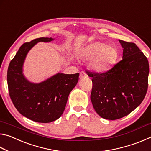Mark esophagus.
Here are the masks:
<instances>
[{
  "label": "esophagus",
  "mask_w": 151,
  "mask_h": 151,
  "mask_svg": "<svg viewBox=\"0 0 151 151\" xmlns=\"http://www.w3.org/2000/svg\"><path fill=\"white\" fill-rule=\"evenodd\" d=\"M87 76V75H86V74L85 73V72H82L80 73V75H79V78H85Z\"/></svg>",
  "instance_id": "esophagus-1"
}]
</instances>
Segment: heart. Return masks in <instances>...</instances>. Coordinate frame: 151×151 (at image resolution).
<instances>
[{"mask_svg": "<svg viewBox=\"0 0 151 151\" xmlns=\"http://www.w3.org/2000/svg\"><path fill=\"white\" fill-rule=\"evenodd\" d=\"M84 60H91L92 68L97 72H105L115 62L118 52L112 46L96 42L87 46L81 54Z\"/></svg>", "mask_w": 151, "mask_h": 151, "instance_id": "b5f03b06", "label": "heart"}]
</instances>
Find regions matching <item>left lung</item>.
Wrapping results in <instances>:
<instances>
[{"mask_svg": "<svg viewBox=\"0 0 151 151\" xmlns=\"http://www.w3.org/2000/svg\"><path fill=\"white\" fill-rule=\"evenodd\" d=\"M119 42L123 48L121 60L106 72L86 71L92 77L91 100L94 109L108 120L131 113L142 103L148 89L149 65L146 56L135 43Z\"/></svg>", "mask_w": 151, "mask_h": 151, "instance_id": "1", "label": "left lung"}]
</instances>
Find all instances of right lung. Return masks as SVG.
I'll return each mask as SVG.
<instances>
[{
    "instance_id": "obj_1",
    "label": "right lung",
    "mask_w": 151,
    "mask_h": 151,
    "mask_svg": "<svg viewBox=\"0 0 151 151\" xmlns=\"http://www.w3.org/2000/svg\"><path fill=\"white\" fill-rule=\"evenodd\" d=\"M52 40L41 37L24 43L11 60L7 71L9 95L15 108L24 116L42 123L60 118L79 76V73H58L39 84L30 83L24 78L22 65L29 50L38 42Z\"/></svg>"
}]
</instances>
